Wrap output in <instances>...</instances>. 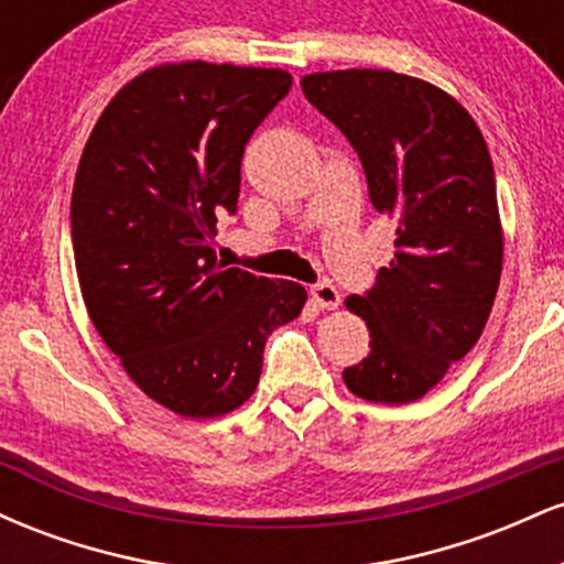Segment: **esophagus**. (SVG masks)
<instances>
[{
    "label": "esophagus",
    "mask_w": 564,
    "mask_h": 564,
    "mask_svg": "<svg viewBox=\"0 0 564 564\" xmlns=\"http://www.w3.org/2000/svg\"><path fill=\"white\" fill-rule=\"evenodd\" d=\"M310 296L323 310H336L341 304L339 289L332 286V283H315V286H310Z\"/></svg>",
    "instance_id": "obj_1"
}]
</instances>
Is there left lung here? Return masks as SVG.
I'll use <instances>...</instances> for the list:
<instances>
[{"instance_id": "1", "label": "left lung", "mask_w": 564, "mask_h": 564, "mask_svg": "<svg viewBox=\"0 0 564 564\" xmlns=\"http://www.w3.org/2000/svg\"><path fill=\"white\" fill-rule=\"evenodd\" d=\"M302 93L355 148L373 209L398 219L390 268L345 302L371 352L341 379L371 403H413L477 345L501 281L488 145L462 102L394 70H323Z\"/></svg>"}]
</instances>
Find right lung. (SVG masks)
Returning a JSON list of instances; mask_svg holds the SVG:
<instances>
[{"mask_svg": "<svg viewBox=\"0 0 564 564\" xmlns=\"http://www.w3.org/2000/svg\"><path fill=\"white\" fill-rule=\"evenodd\" d=\"M291 89L281 68L164 63L124 84L84 145L70 238L87 313L129 379L187 419L236 411L307 291L217 262L243 148Z\"/></svg>", "mask_w": 564, "mask_h": 564, "instance_id": "right-lung-1", "label": "right lung"}]
</instances>
